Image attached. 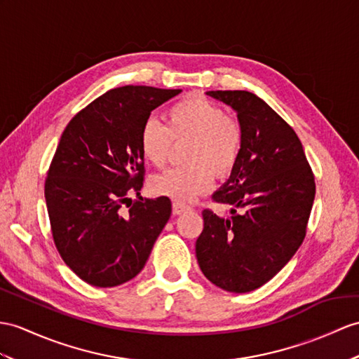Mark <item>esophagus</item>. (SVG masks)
Here are the masks:
<instances>
[{"instance_id":"34e87169","label":"esophagus","mask_w":359,"mask_h":359,"mask_svg":"<svg viewBox=\"0 0 359 359\" xmlns=\"http://www.w3.org/2000/svg\"><path fill=\"white\" fill-rule=\"evenodd\" d=\"M190 207L189 205H186V204H182V203H173L172 204V210H173V215H181V213H184V212H187Z\"/></svg>"}]
</instances>
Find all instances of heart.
<instances>
[{
    "label": "heart",
    "instance_id": "1",
    "mask_svg": "<svg viewBox=\"0 0 359 359\" xmlns=\"http://www.w3.org/2000/svg\"><path fill=\"white\" fill-rule=\"evenodd\" d=\"M173 142H190L186 168L169 169L151 181L155 195L190 203L204 194L216 175L229 173L242 149V129L222 108L199 95L175 103L165 112V126L146 120L138 134L142 155L156 168L168 161Z\"/></svg>",
    "mask_w": 359,
    "mask_h": 359
}]
</instances>
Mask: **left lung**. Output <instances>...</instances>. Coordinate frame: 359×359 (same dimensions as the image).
Listing matches in <instances>:
<instances>
[{"mask_svg":"<svg viewBox=\"0 0 359 359\" xmlns=\"http://www.w3.org/2000/svg\"><path fill=\"white\" fill-rule=\"evenodd\" d=\"M205 94L238 114L242 149L212 195L230 215L204 210L196 259L213 285L243 294L271 280L302 245L316 181L299 137L268 103L248 91Z\"/></svg>","mask_w":359,"mask_h":359,"instance_id":"obj_1","label":"left lung"}]
</instances>
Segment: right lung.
<instances>
[{
    "label": "right lung",
    "instance_id": "right-lung-1",
    "mask_svg": "<svg viewBox=\"0 0 359 359\" xmlns=\"http://www.w3.org/2000/svg\"><path fill=\"white\" fill-rule=\"evenodd\" d=\"M180 93L154 86L111 90L74 116L60 137L46 203L60 257L86 283L112 287L134 278L169 221L165 196H140L126 213L121 207L143 187L140 129Z\"/></svg>",
    "mask_w": 359,
    "mask_h": 359
}]
</instances>
